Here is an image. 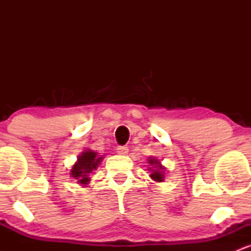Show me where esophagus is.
I'll list each match as a JSON object with an SVG mask.
<instances>
[{
    "mask_svg": "<svg viewBox=\"0 0 251 251\" xmlns=\"http://www.w3.org/2000/svg\"><path fill=\"white\" fill-rule=\"evenodd\" d=\"M117 152H118V153H119V154L125 155V154L128 153V148H127V146H118V148H117Z\"/></svg>",
    "mask_w": 251,
    "mask_h": 251,
    "instance_id": "obj_1",
    "label": "esophagus"
}]
</instances>
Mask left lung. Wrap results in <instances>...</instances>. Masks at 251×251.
<instances>
[{"label":"left lung","instance_id":"8db88e82","mask_svg":"<svg viewBox=\"0 0 251 251\" xmlns=\"http://www.w3.org/2000/svg\"><path fill=\"white\" fill-rule=\"evenodd\" d=\"M149 164L152 166V168H150L149 170H151V175H150V177L152 178V179L155 180V181H163L164 180V170L165 168L162 166V164L158 159H155V158H149Z\"/></svg>","mask_w":251,"mask_h":251}]
</instances>
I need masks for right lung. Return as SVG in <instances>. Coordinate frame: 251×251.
<instances>
[{
	"mask_svg": "<svg viewBox=\"0 0 251 251\" xmlns=\"http://www.w3.org/2000/svg\"><path fill=\"white\" fill-rule=\"evenodd\" d=\"M102 158L103 157H98L97 152L86 150L81 154L77 155L76 163L74 164L71 170V176L74 179H77L79 184L86 185L89 181L88 175L98 168Z\"/></svg>",
	"mask_w": 251,
	"mask_h": 251,
	"instance_id": "right-lung-1",
	"label": "right lung"
}]
</instances>
